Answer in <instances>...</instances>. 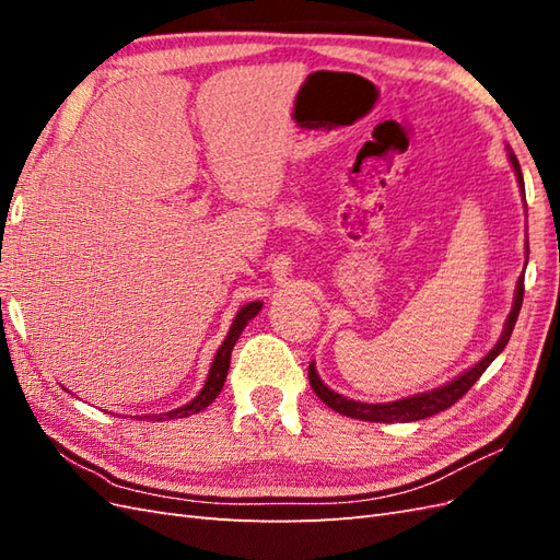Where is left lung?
<instances>
[{
	"mask_svg": "<svg viewBox=\"0 0 560 560\" xmlns=\"http://www.w3.org/2000/svg\"><path fill=\"white\" fill-rule=\"evenodd\" d=\"M510 163H513V168L517 173V183L522 187V192H525V180H522V173H520V163L515 159V153H510ZM529 253V249H527ZM522 299H525V277H520L517 281V289H515V305L513 311L508 315V323L505 329L501 335V341L495 343L491 349V353L481 359L477 365L467 371L464 375H459L457 380H452L450 385L445 387H438L425 392V395H416V397H407V399H399V401H387V404H363V401H353L337 395V392H331L323 380L317 377L315 371V363H311L307 368V377H311V387L315 389V395L323 399L329 409H335L343 416H351V419H361V421H375V423H395V421H421L428 419V416H435L438 411H445L450 409L452 404L457 399H462L467 392L471 389V385L477 383V380L483 375L486 368L493 363V359L498 353L505 349V343L510 341V335H513L515 323H517V315H520V307H522Z\"/></svg>",
	"mask_w": 560,
	"mask_h": 560,
	"instance_id": "1",
	"label": "left lung"
}]
</instances>
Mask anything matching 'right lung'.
I'll use <instances>...</instances> for the list:
<instances>
[{"label":"right lung","instance_id":"right-lung-1","mask_svg":"<svg viewBox=\"0 0 560 560\" xmlns=\"http://www.w3.org/2000/svg\"><path fill=\"white\" fill-rule=\"evenodd\" d=\"M259 307H261V303H249V305H245V307H241V311H237V315H235V319H233V325H231L229 337L223 339L221 349L217 351V359H213V363H211L207 385L201 387L199 395H197L192 401H189V404H185V407H180V409L156 416V421H163L165 416H168V419H185V416H189V413H197V411H201V409H207L209 404L219 397V392L223 389V383H225V375H229L231 351H233V347H235V341H237V337H241V331L245 329V325L249 323V319H253V317L259 313Z\"/></svg>","mask_w":560,"mask_h":560}]
</instances>
